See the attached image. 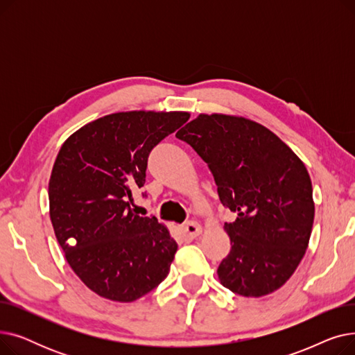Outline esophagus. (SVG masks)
Returning a JSON list of instances; mask_svg holds the SVG:
<instances>
[{"instance_id": "34e87169", "label": "esophagus", "mask_w": 355, "mask_h": 355, "mask_svg": "<svg viewBox=\"0 0 355 355\" xmlns=\"http://www.w3.org/2000/svg\"><path fill=\"white\" fill-rule=\"evenodd\" d=\"M181 232H182L184 239L193 240L194 237H197L198 234H201L202 227L198 225L197 221H189V223H185L184 226H181Z\"/></svg>"}]
</instances>
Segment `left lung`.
<instances>
[{
  "label": "left lung",
  "mask_w": 355,
  "mask_h": 355,
  "mask_svg": "<svg viewBox=\"0 0 355 355\" xmlns=\"http://www.w3.org/2000/svg\"><path fill=\"white\" fill-rule=\"evenodd\" d=\"M175 137L214 177L232 249L217 269L232 292L260 297L286 284L308 249L315 206L305 164L272 130L243 116L200 114Z\"/></svg>",
  "instance_id": "1"
}]
</instances>
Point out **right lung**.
I'll return each instance as SVG.
<instances>
[{"mask_svg":"<svg viewBox=\"0 0 355 355\" xmlns=\"http://www.w3.org/2000/svg\"><path fill=\"white\" fill-rule=\"evenodd\" d=\"M189 112L130 110L86 123L62 145L49 181L50 220L67 263L95 293L134 302L170 272L175 240L130 209L151 149Z\"/></svg>","mask_w":355,"mask_h":355,"instance_id":"right-lung-1","label":"right lung"}]
</instances>
